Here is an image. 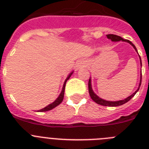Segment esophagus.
<instances>
[{
    "instance_id": "34e87169",
    "label": "esophagus",
    "mask_w": 149,
    "mask_h": 149,
    "mask_svg": "<svg viewBox=\"0 0 149 149\" xmlns=\"http://www.w3.org/2000/svg\"><path fill=\"white\" fill-rule=\"evenodd\" d=\"M79 66H81V65H79Z\"/></svg>"
}]
</instances>
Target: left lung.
Listing matches in <instances>:
<instances>
[{
    "label": "left lung",
    "mask_w": 149,
    "mask_h": 149,
    "mask_svg": "<svg viewBox=\"0 0 149 149\" xmlns=\"http://www.w3.org/2000/svg\"><path fill=\"white\" fill-rule=\"evenodd\" d=\"M106 36L108 39H111L112 41H125V42L129 43L130 45L133 46V47L134 48L135 50H136V51H137V49H136V47H135L134 45L133 44H132V43L129 41V40L124 39V38H123L122 37H120V36H116V35H113V34H108V35H107ZM140 65H141V66H142L141 58H140ZM141 79H142V74H141V76H140V84H139V88H138V89L135 91L133 94H131V96H128V97H127L126 99H125V100H120V101H116V102L106 101V100H102V99H101V98L99 97L97 95L95 94V93L93 91V89H92V87H91V79H90L89 81H88V91H89V94H90V96H91V99H92V100H93L95 102L97 103V104H101V105H103V106H111V107L120 106V105H122V104H125V103H126L127 102H128L130 100H131V98L134 97V96L136 94V92H137V91H139V89H140V85H141Z\"/></svg>",
    "instance_id": "8db88e82"
}]
</instances>
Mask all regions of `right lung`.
Instances as JSON below:
<instances>
[{"label":"right lung","instance_id":"obj_1","mask_svg":"<svg viewBox=\"0 0 149 149\" xmlns=\"http://www.w3.org/2000/svg\"><path fill=\"white\" fill-rule=\"evenodd\" d=\"M73 71L72 72V73H70L69 75H68V76L67 77L66 80L65 81V83H64V85H63V88H62V90H61V93H60V95L58 96V97L56 99V100H55L54 102H53V103H51V104H49V105H47V107H45V108H42V109L39 110L38 111H41V112H43V111H49V110H52L53 108H56V106H58V104H61V102L63 101V99H64V94H65V84H66V82L67 81H68V79H70V77L71 76V75L73 74Z\"/></svg>","mask_w":149,"mask_h":149}]
</instances>
